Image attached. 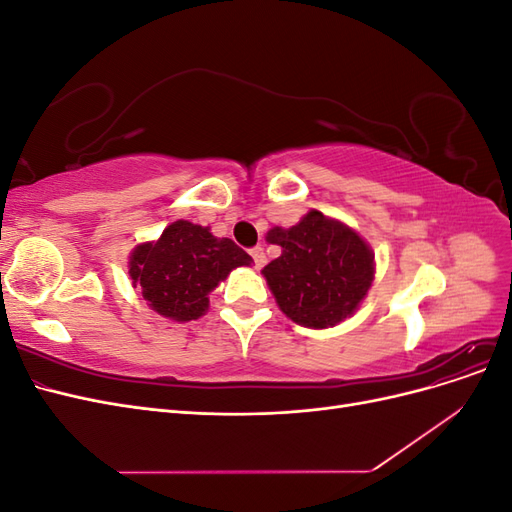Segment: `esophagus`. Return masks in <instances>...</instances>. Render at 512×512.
<instances>
[{"instance_id":"obj_1","label":"esophagus","mask_w":512,"mask_h":512,"mask_svg":"<svg viewBox=\"0 0 512 512\" xmlns=\"http://www.w3.org/2000/svg\"><path fill=\"white\" fill-rule=\"evenodd\" d=\"M250 254H252V258H254V265H256V269H262V267H265L267 256H265V250H262V247H254V250H252Z\"/></svg>"}]
</instances>
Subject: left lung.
I'll list each match as a JSON object with an SVG mask.
<instances>
[{
	"mask_svg": "<svg viewBox=\"0 0 512 512\" xmlns=\"http://www.w3.org/2000/svg\"><path fill=\"white\" fill-rule=\"evenodd\" d=\"M282 247L262 275L282 312L301 327H335L359 309L374 282V254L352 228L312 209L292 228L275 226Z\"/></svg>",
	"mask_w": 512,
	"mask_h": 512,
	"instance_id": "8db88e82",
	"label": "left lung"
}]
</instances>
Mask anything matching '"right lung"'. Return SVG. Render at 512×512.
Masks as SVG:
<instances>
[{"label":"right lung","mask_w":512,"mask_h":512,"mask_svg":"<svg viewBox=\"0 0 512 512\" xmlns=\"http://www.w3.org/2000/svg\"><path fill=\"white\" fill-rule=\"evenodd\" d=\"M252 256L232 239L213 237L209 228L177 220L158 241L136 245L130 277L147 305L164 318L188 322L207 312L209 292Z\"/></svg>","instance_id":"right-lung-1"}]
</instances>
